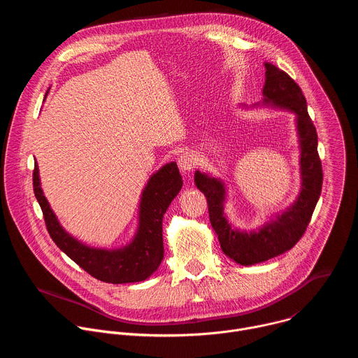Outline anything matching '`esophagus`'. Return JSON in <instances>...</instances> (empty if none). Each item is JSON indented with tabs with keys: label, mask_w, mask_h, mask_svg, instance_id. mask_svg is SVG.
Masks as SVG:
<instances>
[{
	"label": "esophagus",
	"mask_w": 358,
	"mask_h": 358,
	"mask_svg": "<svg viewBox=\"0 0 358 358\" xmlns=\"http://www.w3.org/2000/svg\"><path fill=\"white\" fill-rule=\"evenodd\" d=\"M195 163H196V159L192 155H189V152H182V155L177 160L178 169L182 173H189L195 167Z\"/></svg>",
	"instance_id": "34e87169"
}]
</instances>
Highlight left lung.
<instances>
[{
  "instance_id": "8db88e82",
  "label": "left lung",
  "mask_w": 358,
  "mask_h": 358,
  "mask_svg": "<svg viewBox=\"0 0 358 358\" xmlns=\"http://www.w3.org/2000/svg\"><path fill=\"white\" fill-rule=\"evenodd\" d=\"M265 69L264 99L255 108H272L294 115L300 150V191L294 201L283 211L272 214L261 227L250 231L241 229L228 220L225 213L228 188L224 180L199 170L194 174L196 188L207 198L210 221L218 235L222 252L229 259L243 266L272 259L297 243L310 222L323 182L322 163L317 152V133L300 87L275 65L265 62ZM241 106L242 109H249L246 105Z\"/></svg>"
}]
</instances>
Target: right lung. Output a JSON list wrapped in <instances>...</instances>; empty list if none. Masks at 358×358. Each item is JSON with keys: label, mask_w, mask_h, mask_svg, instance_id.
Returning <instances> with one entry per match:
<instances>
[{"label": "right lung", "mask_w": 358, "mask_h": 358, "mask_svg": "<svg viewBox=\"0 0 358 358\" xmlns=\"http://www.w3.org/2000/svg\"><path fill=\"white\" fill-rule=\"evenodd\" d=\"M181 187L182 178L177 164L174 162L164 164L150 176L141 191L133 238L119 248H94L80 242L61 225L43 195L36 163L34 170V192L50 238L89 275L113 285L143 282L159 269L164 258L163 217Z\"/></svg>", "instance_id": "right-lung-1"}]
</instances>
